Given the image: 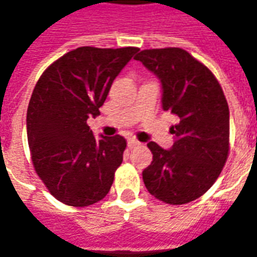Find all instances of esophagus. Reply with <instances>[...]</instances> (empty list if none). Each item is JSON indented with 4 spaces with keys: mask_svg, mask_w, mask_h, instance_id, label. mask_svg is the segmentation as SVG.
I'll return each mask as SVG.
<instances>
[{
    "mask_svg": "<svg viewBox=\"0 0 257 257\" xmlns=\"http://www.w3.org/2000/svg\"><path fill=\"white\" fill-rule=\"evenodd\" d=\"M136 146H139V142L135 139H129L128 140V147L129 149H134V147H136Z\"/></svg>",
    "mask_w": 257,
    "mask_h": 257,
    "instance_id": "esophagus-1",
    "label": "esophagus"
}]
</instances>
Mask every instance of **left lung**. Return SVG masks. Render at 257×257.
Masks as SVG:
<instances>
[{
  "label": "left lung",
  "mask_w": 257,
  "mask_h": 257,
  "mask_svg": "<svg viewBox=\"0 0 257 257\" xmlns=\"http://www.w3.org/2000/svg\"><path fill=\"white\" fill-rule=\"evenodd\" d=\"M135 59L161 79L162 107L179 117L169 129L171 150L147 145L153 162L143 171L146 189L165 204H189L213 186L228 158L226 96L209 68L182 48L145 49Z\"/></svg>",
  "instance_id": "obj_1"
}]
</instances>
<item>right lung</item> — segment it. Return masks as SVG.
Here are the masks:
<instances>
[{"instance_id":"1","label":"right lung","mask_w":257,"mask_h":257,"mask_svg":"<svg viewBox=\"0 0 257 257\" xmlns=\"http://www.w3.org/2000/svg\"><path fill=\"white\" fill-rule=\"evenodd\" d=\"M139 48L79 47L42 73L27 108V140L34 171L53 197L89 206L106 197L122 162L126 140L95 139L97 117L112 81Z\"/></svg>"}]
</instances>
